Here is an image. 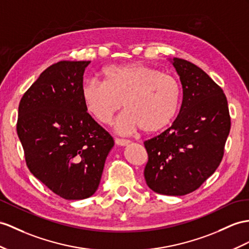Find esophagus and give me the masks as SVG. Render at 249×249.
Masks as SVG:
<instances>
[{
  "label": "esophagus",
  "instance_id": "obj_1",
  "mask_svg": "<svg viewBox=\"0 0 249 249\" xmlns=\"http://www.w3.org/2000/svg\"><path fill=\"white\" fill-rule=\"evenodd\" d=\"M115 143H116L117 145H120V147H125V145H128L130 143V142L126 141V139L116 138V139H115Z\"/></svg>",
  "mask_w": 249,
  "mask_h": 249
}]
</instances>
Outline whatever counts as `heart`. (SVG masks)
<instances>
[{"mask_svg":"<svg viewBox=\"0 0 249 249\" xmlns=\"http://www.w3.org/2000/svg\"><path fill=\"white\" fill-rule=\"evenodd\" d=\"M104 76V81L89 79L82 87L84 107L97 123L110 124L124 104L126 111L115 123L120 135L141 129L152 134L171 124L181 96L173 77L142 63L107 66Z\"/></svg>","mask_w":249,"mask_h":249,"instance_id":"b5f03b06","label":"heart"}]
</instances>
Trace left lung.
<instances>
[{
    "mask_svg": "<svg viewBox=\"0 0 249 249\" xmlns=\"http://www.w3.org/2000/svg\"><path fill=\"white\" fill-rule=\"evenodd\" d=\"M183 88V101L170 128L144 142L150 189L185 196L214 173L224 155L230 116L223 89L193 63L173 58Z\"/></svg>",
    "mask_w": 249,
    "mask_h": 249,
    "instance_id": "1",
    "label": "left lung"
}]
</instances>
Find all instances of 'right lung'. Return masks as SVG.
Returning <instances> with one entry per match:
<instances>
[{"label": "right lung", "instance_id": "obj_1", "mask_svg": "<svg viewBox=\"0 0 249 249\" xmlns=\"http://www.w3.org/2000/svg\"><path fill=\"white\" fill-rule=\"evenodd\" d=\"M90 61H60L23 95L17 132L35 178L65 199L98 189L113 137L88 113L83 74Z\"/></svg>", "mask_w": 249, "mask_h": 249}]
</instances>
